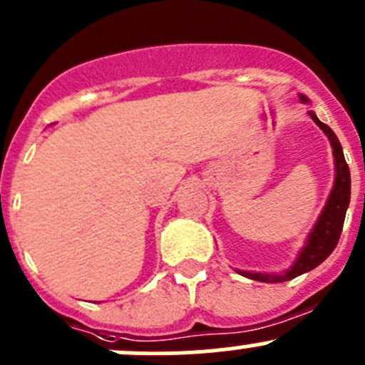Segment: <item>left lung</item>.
Instances as JSON below:
<instances>
[{"label":"left lung","instance_id":"obj_1","mask_svg":"<svg viewBox=\"0 0 365 365\" xmlns=\"http://www.w3.org/2000/svg\"><path fill=\"white\" fill-rule=\"evenodd\" d=\"M302 101H307L302 96ZM310 118L327 133L328 140L331 143L335 158V182L334 190H331L330 197H328L327 205H324L323 212H321L319 220L314 225L312 232H310L309 240L304 250L298 255L297 262L291 266L287 272L280 273V275H269V273H250V272H240L243 277H248L252 280H259V282H284V280H291L294 277L302 275V273L310 272L316 266H319L328 255L334 252L337 247L339 237H341L342 225H344L346 209L349 205V195H351V175H349V167L344 160V153L339 138L335 133L328 128L327 124L319 120L312 111H309Z\"/></svg>","mask_w":365,"mask_h":365}]
</instances>
